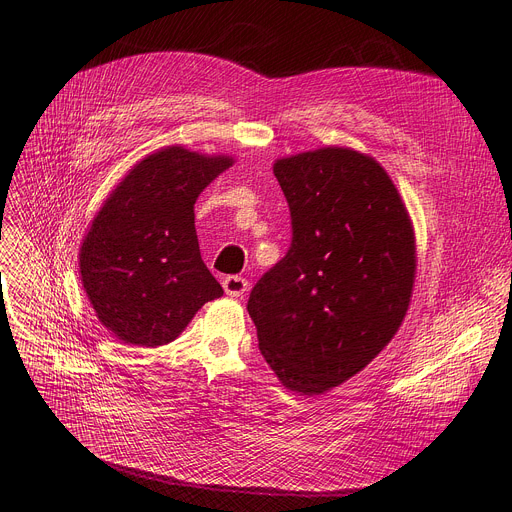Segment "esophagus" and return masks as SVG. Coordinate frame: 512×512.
<instances>
[{"instance_id":"1","label":"esophagus","mask_w":512,"mask_h":512,"mask_svg":"<svg viewBox=\"0 0 512 512\" xmlns=\"http://www.w3.org/2000/svg\"><path fill=\"white\" fill-rule=\"evenodd\" d=\"M223 287H225V294L231 298H239L248 291V279H243L239 275H229L223 279Z\"/></svg>"}]
</instances>
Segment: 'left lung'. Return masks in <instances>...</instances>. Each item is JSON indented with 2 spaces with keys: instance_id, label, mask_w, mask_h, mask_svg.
<instances>
[{
  "instance_id": "obj_1",
  "label": "left lung",
  "mask_w": 512,
  "mask_h": 512,
  "mask_svg": "<svg viewBox=\"0 0 512 512\" xmlns=\"http://www.w3.org/2000/svg\"><path fill=\"white\" fill-rule=\"evenodd\" d=\"M291 214L287 254L254 285L258 346L296 394L348 381L389 344L415 283V231L383 166L350 148L275 162Z\"/></svg>"
}]
</instances>
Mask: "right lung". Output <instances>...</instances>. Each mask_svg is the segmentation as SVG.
<instances>
[{
	"instance_id": "right-lung-1",
	"label": "right lung",
	"mask_w": 512,
	"mask_h": 512,
	"mask_svg": "<svg viewBox=\"0 0 512 512\" xmlns=\"http://www.w3.org/2000/svg\"><path fill=\"white\" fill-rule=\"evenodd\" d=\"M233 164L181 145L137 162L95 214L79 266L100 323L120 342H173L223 287L200 254L193 204Z\"/></svg>"
}]
</instances>
